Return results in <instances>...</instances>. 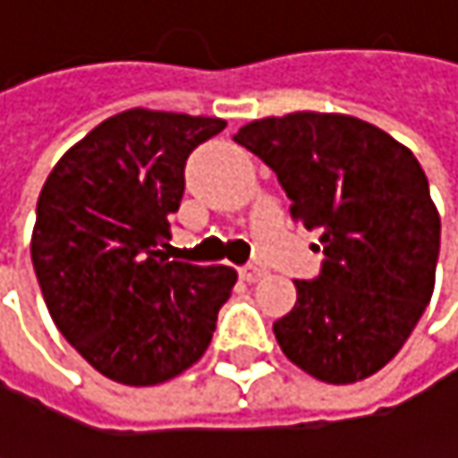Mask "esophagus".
<instances>
[{"instance_id":"34e87169","label":"esophagus","mask_w":458,"mask_h":458,"mask_svg":"<svg viewBox=\"0 0 458 458\" xmlns=\"http://www.w3.org/2000/svg\"><path fill=\"white\" fill-rule=\"evenodd\" d=\"M238 273H241V278H243V281H249V284H254V281H259L262 276H267L265 265H257V262H251V265H243Z\"/></svg>"}]
</instances>
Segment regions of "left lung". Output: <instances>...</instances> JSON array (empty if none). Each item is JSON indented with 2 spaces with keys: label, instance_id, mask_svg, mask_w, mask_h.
<instances>
[{
  "label": "left lung",
  "instance_id": "8db88e82",
  "mask_svg": "<svg viewBox=\"0 0 458 458\" xmlns=\"http://www.w3.org/2000/svg\"><path fill=\"white\" fill-rule=\"evenodd\" d=\"M233 140L276 172L292 220L320 230V276L294 281L292 313L273 323L284 355L328 385L377 374L435 289L440 215L416 156L369 122L316 111L251 122Z\"/></svg>",
  "mask_w": 458,
  "mask_h": 458
}]
</instances>
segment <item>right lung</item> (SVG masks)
Listing matches in <instances>:
<instances>
[{
  "instance_id": "1",
  "label": "right lung",
  "mask_w": 458,
  "mask_h": 458,
  "mask_svg": "<svg viewBox=\"0 0 458 458\" xmlns=\"http://www.w3.org/2000/svg\"><path fill=\"white\" fill-rule=\"evenodd\" d=\"M223 119L132 108L98 124L49 172L31 262L60 334L103 377L161 385L209 347L235 286L225 265L169 259L191 150Z\"/></svg>"
}]
</instances>
